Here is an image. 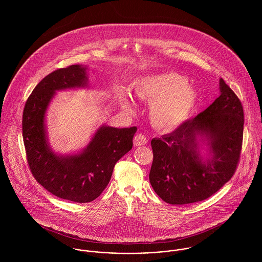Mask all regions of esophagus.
I'll list each match as a JSON object with an SVG mask.
<instances>
[{
	"label": "esophagus",
	"instance_id": "esophagus-1",
	"mask_svg": "<svg viewBox=\"0 0 262 262\" xmlns=\"http://www.w3.org/2000/svg\"><path fill=\"white\" fill-rule=\"evenodd\" d=\"M147 142H148V140H147L146 136L143 134H137V135H135V137L133 139V143L135 146H142V145L147 144Z\"/></svg>",
	"mask_w": 262,
	"mask_h": 262
}]
</instances>
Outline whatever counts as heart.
I'll list each match as a JSON object with an SVG mask.
<instances>
[{"label": "heart", "instance_id": "1", "mask_svg": "<svg viewBox=\"0 0 262 262\" xmlns=\"http://www.w3.org/2000/svg\"><path fill=\"white\" fill-rule=\"evenodd\" d=\"M187 78L176 73L143 76L133 82V91L140 101L152 104L150 120L162 131H172L185 124L199 102V93L187 84ZM123 106L130 110L127 97L122 96Z\"/></svg>", "mask_w": 262, "mask_h": 262}]
</instances>
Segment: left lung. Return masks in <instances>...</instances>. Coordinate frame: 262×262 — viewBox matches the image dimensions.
Masks as SVG:
<instances>
[{"instance_id": "obj_1", "label": "left lung", "mask_w": 262, "mask_h": 262, "mask_svg": "<svg viewBox=\"0 0 262 262\" xmlns=\"http://www.w3.org/2000/svg\"><path fill=\"white\" fill-rule=\"evenodd\" d=\"M220 96L205 111L161 138H153L149 181L165 203L204 201L236 171L243 141L244 112L236 94L220 79ZM208 140L212 157L204 162L197 137ZM203 140V139H202Z\"/></svg>"}]
</instances>
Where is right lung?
<instances>
[{"label":"right lung","mask_w":262,"mask_h":262,"mask_svg":"<svg viewBox=\"0 0 262 262\" xmlns=\"http://www.w3.org/2000/svg\"><path fill=\"white\" fill-rule=\"evenodd\" d=\"M86 68L79 64L46 75L26 101L22 131L30 170L52 194L75 203L96 200L108 186L116 162L133 146L136 127L102 126L82 152L60 156L50 148L44 124L45 113L56 91L86 85Z\"/></svg>","instance_id":"right-lung-1"}]
</instances>
